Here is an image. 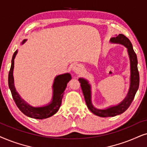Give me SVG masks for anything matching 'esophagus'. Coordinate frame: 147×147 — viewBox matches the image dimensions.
<instances>
[{"instance_id": "1", "label": "esophagus", "mask_w": 147, "mask_h": 147, "mask_svg": "<svg viewBox=\"0 0 147 147\" xmlns=\"http://www.w3.org/2000/svg\"><path fill=\"white\" fill-rule=\"evenodd\" d=\"M81 66L79 64H75L72 66V70H73L74 72H75L77 74H79L81 71Z\"/></svg>"}]
</instances>
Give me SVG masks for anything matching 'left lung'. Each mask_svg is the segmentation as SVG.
<instances>
[{
	"label": "left lung",
	"mask_w": 147,
	"mask_h": 147,
	"mask_svg": "<svg viewBox=\"0 0 147 147\" xmlns=\"http://www.w3.org/2000/svg\"><path fill=\"white\" fill-rule=\"evenodd\" d=\"M111 44H119L126 47L127 49L130 65V86L126 96L123 100L115 105H111L105 109H98L92 103L91 100V86L89 81L85 78H79V81L81 83V87L83 91L86 104L89 110L97 116L106 118L113 117L117 115L122 114L130 106L134 98L136 91L139 86V72L138 70V60L136 53L133 50L132 45L130 41L123 34H119L115 38H111L109 40Z\"/></svg>",
	"instance_id": "8db88e82"
}]
</instances>
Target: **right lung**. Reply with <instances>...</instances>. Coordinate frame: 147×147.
I'll return each instance as SVG.
<instances>
[{"label": "right lung", "mask_w": 147, "mask_h": 147, "mask_svg": "<svg viewBox=\"0 0 147 147\" xmlns=\"http://www.w3.org/2000/svg\"><path fill=\"white\" fill-rule=\"evenodd\" d=\"M27 40H23L21 45L24 44ZM18 50H16L13 55L11 60V66L9 73V87L12 94L13 98L18 108L24 113L25 116L35 119H46L52 116L57 112L61 105L62 97L64 90L66 89L67 83L72 79L70 73H64L57 75L54 78L52 85V97L50 102L48 104L40 107H35L27 103L23 99L17 92L15 87L14 77H13V69H14V60Z\"/></svg>", "instance_id": "obj_1"}]
</instances>
